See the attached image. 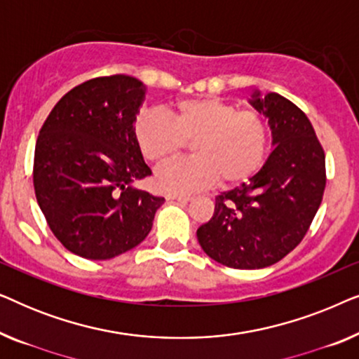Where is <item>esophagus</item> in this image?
I'll return each mask as SVG.
<instances>
[{"instance_id":"1","label":"esophagus","mask_w":359,"mask_h":359,"mask_svg":"<svg viewBox=\"0 0 359 359\" xmlns=\"http://www.w3.org/2000/svg\"><path fill=\"white\" fill-rule=\"evenodd\" d=\"M166 199H168V201H178V203H188V201H191V196H184V194H166Z\"/></svg>"}]
</instances>
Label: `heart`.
I'll return each mask as SVG.
<instances>
[{
  "label": "heart",
  "mask_w": 359,
  "mask_h": 359,
  "mask_svg": "<svg viewBox=\"0 0 359 359\" xmlns=\"http://www.w3.org/2000/svg\"><path fill=\"white\" fill-rule=\"evenodd\" d=\"M137 145L147 161L161 166L193 142V158L176 161L156 175V186L171 194H191L217 183H245L266 158L269 130L257 111L238 109L220 97L201 96L175 102L170 117L147 111L134 124Z\"/></svg>",
  "instance_id": "1"
}]
</instances>
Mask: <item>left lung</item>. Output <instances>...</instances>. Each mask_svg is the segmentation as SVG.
<instances>
[{
	"mask_svg": "<svg viewBox=\"0 0 359 359\" xmlns=\"http://www.w3.org/2000/svg\"><path fill=\"white\" fill-rule=\"evenodd\" d=\"M268 119L273 151L262 170L215 198L214 215L198 229L208 257L235 269L283 259L307 233L325 189V154L307 116L278 93L248 101Z\"/></svg>",
	"mask_w": 359,
	"mask_h": 359,
	"instance_id": "obj_1",
	"label": "left lung"
}]
</instances>
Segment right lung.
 I'll use <instances>...</instances> for the list:
<instances>
[{"mask_svg": "<svg viewBox=\"0 0 359 359\" xmlns=\"http://www.w3.org/2000/svg\"><path fill=\"white\" fill-rule=\"evenodd\" d=\"M147 88L134 76L93 78L67 93L43 122L34 189L68 252L111 259L144 242L163 198L135 188L151 175L134 137Z\"/></svg>", "mask_w": 359, "mask_h": 359, "instance_id": "1", "label": "right lung"}]
</instances>
